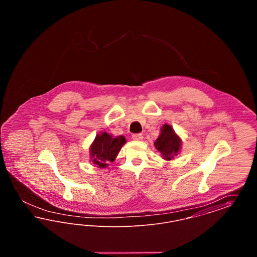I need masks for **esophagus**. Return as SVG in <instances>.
Segmentation results:
<instances>
[{"instance_id": "esophagus-1", "label": "esophagus", "mask_w": 257, "mask_h": 257, "mask_svg": "<svg viewBox=\"0 0 257 257\" xmlns=\"http://www.w3.org/2000/svg\"><path fill=\"white\" fill-rule=\"evenodd\" d=\"M143 135L140 134H133L132 135V139L134 140V141H141V140H143Z\"/></svg>"}]
</instances>
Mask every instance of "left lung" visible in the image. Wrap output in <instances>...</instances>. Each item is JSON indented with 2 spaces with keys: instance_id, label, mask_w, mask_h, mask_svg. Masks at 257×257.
Listing matches in <instances>:
<instances>
[{
  "instance_id": "1",
  "label": "left lung",
  "mask_w": 257,
  "mask_h": 257,
  "mask_svg": "<svg viewBox=\"0 0 257 257\" xmlns=\"http://www.w3.org/2000/svg\"><path fill=\"white\" fill-rule=\"evenodd\" d=\"M181 141L170 125L165 124L161 129L159 138L155 142V147L164 159L171 160L177 155Z\"/></svg>"
}]
</instances>
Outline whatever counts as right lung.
Instances as JSON below:
<instances>
[{"instance_id":"add662e5","label":"right lung","mask_w":257,"mask_h":257,"mask_svg":"<svg viewBox=\"0 0 257 257\" xmlns=\"http://www.w3.org/2000/svg\"><path fill=\"white\" fill-rule=\"evenodd\" d=\"M124 144L125 138L123 136L112 138L106 132L97 135L90 147V155L93 164L98 168L108 167V163L114 161Z\"/></svg>"}]
</instances>
